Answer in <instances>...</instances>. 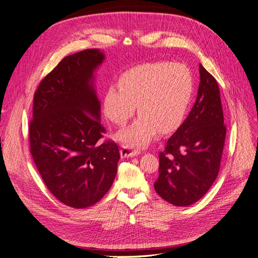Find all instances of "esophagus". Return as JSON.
I'll list each match as a JSON object with an SVG mask.
<instances>
[{
    "instance_id": "34e87169",
    "label": "esophagus",
    "mask_w": 258,
    "mask_h": 258,
    "mask_svg": "<svg viewBox=\"0 0 258 258\" xmlns=\"http://www.w3.org/2000/svg\"><path fill=\"white\" fill-rule=\"evenodd\" d=\"M140 154V151L134 150L129 146H122L120 150V156L121 158H129V157H136Z\"/></svg>"
}]
</instances>
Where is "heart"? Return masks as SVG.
<instances>
[{"mask_svg": "<svg viewBox=\"0 0 258 258\" xmlns=\"http://www.w3.org/2000/svg\"><path fill=\"white\" fill-rule=\"evenodd\" d=\"M192 93V77L183 63L151 62L132 68L120 76V83L107 86L103 97L105 116L123 126L140 116L117 139L129 147L151 143L158 135L173 131L182 122Z\"/></svg>", "mask_w": 258, "mask_h": 258, "instance_id": "obj_1", "label": "heart"}]
</instances>
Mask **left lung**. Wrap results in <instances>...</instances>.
<instances>
[{
  "label": "left lung",
  "mask_w": 258,
  "mask_h": 258,
  "mask_svg": "<svg viewBox=\"0 0 258 258\" xmlns=\"http://www.w3.org/2000/svg\"><path fill=\"white\" fill-rule=\"evenodd\" d=\"M200 83L187 118L159 154L154 188L169 204L188 207L205 196L221 166L226 137L216 80L199 64Z\"/></svg>",
  "instance_id": "obj_1"
}]
</instances>
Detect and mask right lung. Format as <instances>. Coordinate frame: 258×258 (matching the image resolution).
Returning <instances> with one entry per match:
<instances>
[{"mask_svg": "<svg viewBox=\"0 0 258 258\" xmlns=\"http://www.w3.org/2000/svg\"><path fill=\"white\" fill-rule=\"evenodd\" d=\"M104 60L100 49L70 54L34 95L31 154L50 192L75 209L91 207L103 198L120 158L116 143H98L105 129L95 81Z\"/></svg>", "mask_w": 258, "mask_h": 258, "instance_id": "1", "label": "right lung"}]
</instances>
